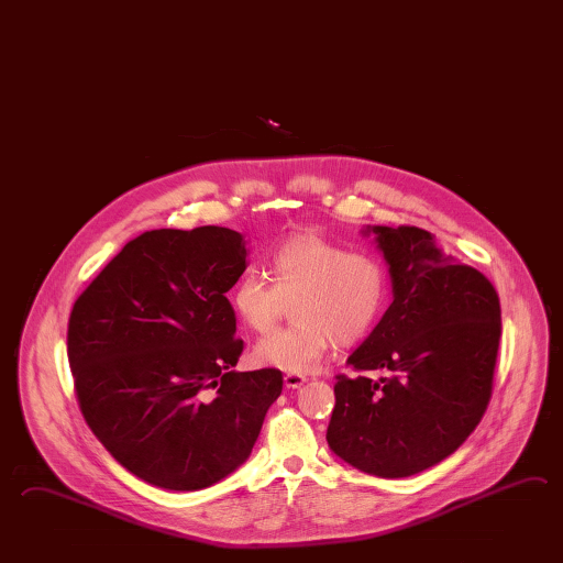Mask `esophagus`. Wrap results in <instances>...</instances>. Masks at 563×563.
I'll return each mask as SVG.
<instances>
[{
	"label": "esophagus",
	"instance_id": "obj_1",
	"mask_svg": "<svg viewBox=\"0 0 563 563\" xmlns=\"http://www.w3.org/2000/svg\"><path fill=\"white\" fill-rule=\"evenodd\" d=\"M305 380H307L305 375H292V373H288V375H285V387H287V389H299Z\"/></svg>",
	"mask_w": 563,
	"mask_h": 563
}]
</instances>
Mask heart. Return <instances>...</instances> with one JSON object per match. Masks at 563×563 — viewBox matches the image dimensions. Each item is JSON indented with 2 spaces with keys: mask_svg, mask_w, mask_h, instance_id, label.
I'll list each match as a JSON object with an SVG mask.
<instances>
[{
  "mask_svg": "<svg viewBox=\"0 0 563 563\" xmlns=\"http://www.w3.org/2000/svg\"><path fill=\"white\" fill-rule=\"evenodd\" d=\"M268 276L242 275L230 305L249 329L264 333L285 300L292 324L254 346V361L292 375L309 373L334 343L353 344L371 333L387 300L383 264L367 253H349L314 232H297L268 254Z\"/></svg>",
  "mask_w": 563,
  "mask_h": 563,
  "instance_id": "obj_1",
  "label": "heart"
}]
</instances>
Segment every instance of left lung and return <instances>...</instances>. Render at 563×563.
<instances>
[{
	"label": "left lung",
	"instance_id": "obj_1",
	"mask_svg": "<svg viewBox=\"0 0 563 563\" xmlns=\"http://www.w3.org/2000/svg\"><path fill=\"white\" fill-rule=\"evenodd\" d=\"M389 264L393 302L336 375L327 429L334 455L385 479L429 470L460 449L494 389L501 309L494 285L417 227H367ZM379 369L371 380L364 373Z\"/></svg>",
	"mask_w": 563,
	"mask_h": 563
}]
</instances>
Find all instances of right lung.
Masks as SVG:
<instances>
[{
    "label": "right lung",
    "instance_id": "right-lung-1",
    "mask_svg": "<svg viewBox=\"0 0 563 563\" xmlns=\"http://www.w3.org/2000/svg\"><path fill=\"white\" fill-rule=\"evenodd\" d=\"M246 271L236 230H150L74 302L68 358L80 411L122 467L196 492L249 460L283 390L278 368L232 371L242 353L224 297Z\"/></svg>",
    "mask_w": 563,
    "mask_h": 563
}]
</instances>
